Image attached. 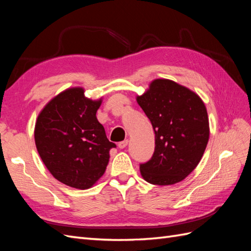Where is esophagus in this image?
I'll return each instance as SVG.
<instances>
[{
    "mask_svg": "<svg viewBox=\"0 0 251 251\" xmlns=\"http://www.w3.org/2000/svg\"><path fill=\"white\" fill-rule=\"evenodd\" d=\"M127 142H128L127 139H126V140H124V141H120V142L118 143V148H119V149H125V148L127 146Z\"/></svg>",
    "mask_w": 251,
    "mask_h": 251,
    "instance_id": "esophagus-1",
    "label": "esophagus"
}]
</instances>
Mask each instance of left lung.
<instances>
[{"instance_id":"obj_1","label":"left lung","mask_w":251,"mask_h":251,"mask_svg":"<svg viewBox=\"0 0 251 251\" xmlns=\"http://www.w3.org/2000/svg\"><path fill=\"white\" fill-rule=\"evenodd\" d=\"M137 102L155 132V151L140 164L149 183H178L199 164L209 138L207 111L193 91L170 79H155Z\"/></svg>"}]
</instances>
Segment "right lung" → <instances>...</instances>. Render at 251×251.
Returning a JSON list of instances; mask_svg holds the SVG:
<instances>
[{
    "label": "right lung",
    "instance_id": "1",
    "mask_svg": "<svg viewBox=\"0 0 251 251\" xmlns=\"http://www.w3.org/2000/svg\"><path fill=\"white\" fill-rule=\"evenodd\" d=\"M82 88H70L51 100L37 117V151L52 176L78 189L92 187L105 172L112 148L96 118L101 100L85 97Z\"/></svg>",
    "mask_w": 251,
    "mask_h": 251
}]
</instances>
